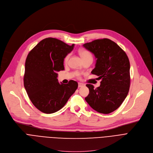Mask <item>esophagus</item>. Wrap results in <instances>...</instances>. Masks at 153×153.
Segmentation results:
<instances>
[{
	"label": "esophagus",
	"mask_w": 153,
	"mask_h": 153,
	"mask_svg": "<svg viewBox=\"0 0 153 153\" xmlns=\"http://www.w3.org/2000/svg\"><path fill=\"white\" fill-rule=\"evenodd\" d=\"M85 85L84 84H82V83H79L78 84V87L79 88H80V87H83V86H84Z\"/></svg>",
	"instance_id": "esophagus-1"
}]
</instances>
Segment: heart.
<instances>
[{"mask_svg": "<svg viewBox=\"0 0 153 153\" xmlns=\"http://www.w3.org/2000/svg\"><path fill=\"white\" fill-rule=\"evenodd\" d=\"M79 54L81 56V58H82L83 60H85V59H93V56H92V55H91V53L89 52V51L88 50H80L79 52ZM70 55L71 54L70 53H68L66 56L65 57V59H64V61L65 62H67L69 57H70ZM76 76L77 77H80V75H81V73H76Z\"/></svg>", "mask_w": 153, "mask_h": 153, "instance_id": "heart-1", "label": "heart"}]
</instances>
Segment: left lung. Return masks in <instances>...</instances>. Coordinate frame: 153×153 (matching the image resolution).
Here are the masks:
<instances>
[{
    "label": "left lung",
    "mask_w": 153,
    "mask_h": 153,
    "mask_svg": "<svg viewBox=\"0 0 153 153\" xmlns=\"http://www.w3.org/2000/svg\"><path fill=\"white\" fill-rule=\"evenodd\" d=\"M83 46L96 58L93 74L101 79L100 87L87 84L88 104L100 113L109 114L116 110L128 95L130 85V62L124 51L109 39H101Z\"/></svg>",
    "instance_id": "left-lung-1"
}]
</instances>
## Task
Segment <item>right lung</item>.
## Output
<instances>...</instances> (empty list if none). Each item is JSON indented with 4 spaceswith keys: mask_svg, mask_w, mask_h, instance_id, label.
I'll use <instances>...</instances> for the list:
<instances>
[{
    "mask_svg": "<svg viewBox=\"0 0 153 153\" xmlns=\"http://www.w3.org/2000/svg\"><path fill=\"white\" fill-rule=\"evenodd\" d=\"M60 40L48 37L37 44L27 55L24 86L34 106L45 114L62 109L76 90L78 84L71 80L59 84L57 72L64 70V58L74 48Z\"/></svg>",
    "mask_w": 153,
    "mask_h": 153,
    "instance_id": "right-lung-1",
    "label": "right lung"
}]
</instances>
